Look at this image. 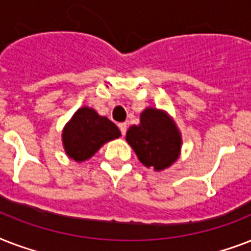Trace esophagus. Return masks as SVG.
Segmentation results:
<instances>
[{"label": "esophagus", "mask_w": 251, "mask_h": 251, "mask_svg": "<svg viewBox=\"0 0 251 251\" xmlns=\"http://www.w3.org/2000/svg\"><path fill=\"white\" fill-rule=\"evenodd\" d=\"M118 127H120V130H121L122 135H125L126 129H127V125H126L125 122H122V124H118Z\"/></svg>", "instance_id": "obj_1"}]
</instances>
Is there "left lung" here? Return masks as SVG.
I'll use <instances>...</instances> for the list:
<instances>
[{"label": "left lung", "instance_id": "left-lung-1", "mask_svg": "<svg viewBox=\"0 0 251 251\" xmlns=\"http://www.w3.org/2000/svg\"><path fill=\"white\" fill-rule=\"evenodd\" d=\"M126 141L142 164L155 171L171 167L178 159L182 143L175 121L155 108H146L142 112L141 124L130 126Z\"/></svg>", "mask_w": 251, "mask_h": 251}]
</instances>
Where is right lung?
Returning <instances> with one entry per match:
<instances>
[{
  "mask_svg": "<svg viewBox=\"0 0 251 251\" xmlns=\"http://www.w3.org/2000/svg\"><path fill=\"white\" fill-rule=\"evenodd\" d=\"M121 135L120 129L96 110L83 106L76 110L62 131L65 152L75 161L94 156L104 143Z\"/></svg>",
  "mask_w": 251,
  "mask_h": 251,
  "instance_id": "add662e5",
  "label": "right lung"
}]
</instances>
